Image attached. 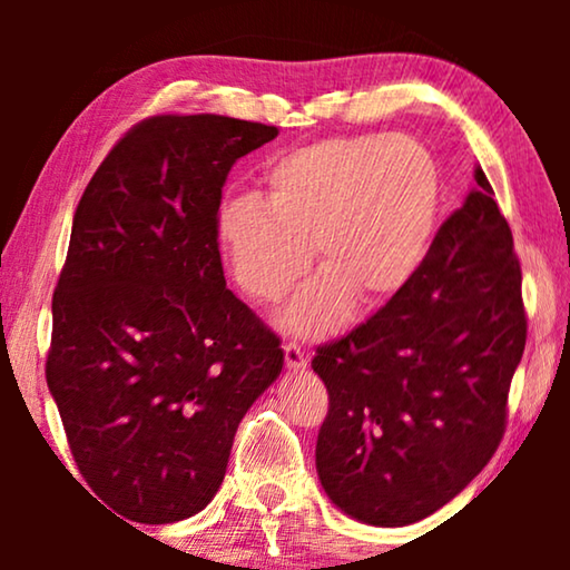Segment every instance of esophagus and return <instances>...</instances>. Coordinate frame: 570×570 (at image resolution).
<instances>
[{"instance_id": "34e87169", "label": "esophagus", "mask_w": 570, "mask_h": 570, "mask_svg": "<svg viewBox=\"0 0 570 570\" xmlns=\"http://www.w3.org/2000/svg\"><path fill=\"white\" fill-rule=\"evenodd\" d=\"M284 360H286L288 370H294V372H304L306 370V354L302 352V346L294 344V342L284 344Z\"/></svg>"}]
</instances>
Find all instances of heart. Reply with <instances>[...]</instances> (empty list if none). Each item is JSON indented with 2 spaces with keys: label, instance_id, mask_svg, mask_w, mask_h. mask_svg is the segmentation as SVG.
I'll return each instance as SVG.
<instances>
[{
  "label": "heart",
  "instance_id": "heart-1",
  "mask_svg": "<svg viewBox=\"0 0 570 570\" xmlns=\"http://www.w3.org/2000/svg\"><path fill=\"white\" fill-rule=\"evenodd\" d=\"M440 170L407 135L352 132L306 142L264 170V200L238 196L216 216L218 246L248 296L278 302L314 254L324 266L278 322L334 332L352 298L377 306L410 286L430 254Z\"/></svg>",
  "mask_w": 570,
  "mask_h": 570
}]
</instances>
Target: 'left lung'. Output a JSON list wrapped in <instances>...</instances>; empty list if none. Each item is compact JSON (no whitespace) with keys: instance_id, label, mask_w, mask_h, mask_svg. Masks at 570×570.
<instances>
[{"instance_id":"obj_1","label":"left lung","mask_w":570,"mask_h":570,"mask_svg":"<svg viewBox=\"0 0 570 570\" xmlns=\"http://www.w3.org/2000/svg\"><path fill=\"white\" fill-rule=\"evenodd\" d=\"M475 183L410 286L312 360L330 392L316 472L362 523L432 515L503 440L528 320L513 234L480 168Z\"/></svg>"}]
</instances>
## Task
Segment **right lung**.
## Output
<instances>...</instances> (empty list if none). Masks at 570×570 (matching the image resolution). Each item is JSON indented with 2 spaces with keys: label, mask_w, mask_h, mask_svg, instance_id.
I'll use <instances>...</instances> for the list:
<instances>
[{
  "label": "right lung",
  "mask_w": 570,
  "mask_h": 570,
  "mask_svg": "<svg viewBox=\"0 0 570 570\" xmlns=\"http://www.w3.org/2000/svg\"><path fill=\"white\" fill-rule=\"evenodd\" d=\"M276 135L156 115L115 142L77 204L47 387L80 475L135 523L214 500L238 422L282 374V342L226 288L216 236L228 170Z\"/></svg>",
  "instance_id": "obj_1"
}]
</instances>
